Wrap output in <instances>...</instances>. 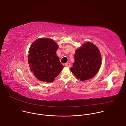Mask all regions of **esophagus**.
I'll use <instances>...</instances> for the list:
<instances>
[{
  "label": "esophagus",
  "mask_w": 126,
  "mask_h": 126,
  "mask_svg": "<svg viewBox=\"0 0 126 126\" xmlns=\"http://www.w3.org/2000/svg\"><path fill=\"white\" fill-rule=\"evenodd\" d=\"M65 66H66V67H71V65H70V63H66V64H65Z\"/></svg>",
  "instance_id": "esophagus-1"
}]
</instances>
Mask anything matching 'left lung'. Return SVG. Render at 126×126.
I'll list each match as a JSON object with an SVG mask.
<instances>
[{"label":"left lung","mask_w":126,"mask_h":126,"mask_svg":"<svg viewBox=\"0 0 126 126\" xmlns=\"http://www.w3.org/2000/svg\"><path fill=\"white\" fill-rule=\"evenodd\" d=\"M75 62L70 70L81 81L94 77L101 65L100 51L94 44L88 42L76 50Z\"/></svg>","instance_id":"1"}]
</instances>
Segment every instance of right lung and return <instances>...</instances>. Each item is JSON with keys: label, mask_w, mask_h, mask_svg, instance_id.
I'll return each instance as SVG.
<instances>
[{"label": "right lung", "mask_w": 126, "mask_h": 126, "mask_svg": "<svg viewBox=\"0 0 126 126\" xmlns=\"http://www.w3.org/2000/svg\"><path fill=\"white\" fill-rule=\"evenodd\" d=\"M58 45L51 39L41 38L29 48L28 61L31 71L38 80L52 82L64 68L56 55Z\"/></svg>", "instance_id": "1"}]
</instances>
